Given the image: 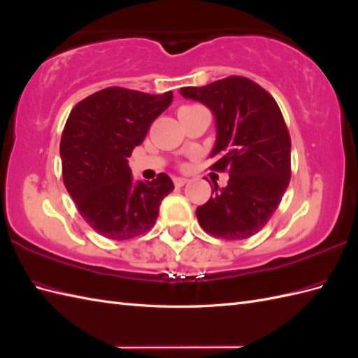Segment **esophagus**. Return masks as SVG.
<instances>
[{
    "instance_id": "obj_1",
    "label": "esophagus",
    "mask_w": 358,
    "mask_h": 358,
    "mask_svg": "<svg viewBox=\"0 0 358 358\" xmlns=\"http://www.w3.org/2000/svg\"><path fill=\"white\" fill-rule=\"evenodd\" d=\"M187 182H188V179H185V178H176V179H175V185H176L178 188H180V187L185 185Z\"/></svg>"
}]
</instances>
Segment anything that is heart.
Listing matches in <instances>:
<instances>
[{
    "mask_svg": "<svg viewBox=\"0 0 358 358\" xmlns=\"http://www.w3.org/2000/svg\"><path fill=\"white\" fill-rule=\"evenodd\" d=\"M187 107H189V106H187Z\"/></svg>",
    "mask_w": 358,
    "mask_h": 358,
    "instance_id": "heart-1",
    "label": "heart"
}]
</instances>
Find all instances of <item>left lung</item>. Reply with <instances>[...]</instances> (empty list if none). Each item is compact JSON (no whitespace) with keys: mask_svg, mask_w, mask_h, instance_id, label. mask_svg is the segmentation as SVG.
<instances>
[{"mask_svg":"<svg viewBox=\"0 0 358 358\" xmlns=\"http://www.w3.org/2000/svg\"><path fill=\"white\" fill-rule=\"evenodd\" d=\"M180 95L209 107L216 140L210 154L216 171H229V183H213L209 201L196 210L201 229L227 241L257 234L278 209L291 178V140L275 99L241 76Z\"/></svg>","mask_w":358,"mask_h":358,"instance_id":"8db88e82","label":"left lung"}]
</instances>
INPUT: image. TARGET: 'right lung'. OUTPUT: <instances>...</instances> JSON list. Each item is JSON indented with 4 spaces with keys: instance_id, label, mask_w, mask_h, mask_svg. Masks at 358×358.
Listing matches in <instances>:
<instances>
[{
    "instance_id": "obj_1",
    "label": "right lung",
    "mask_w": 358,
    "mask_h": 358,
    "mask_svg": "<svg viewBox=\"0 0 358 358\" xmlns=\"http://www.w3.org/2000/svg\"><path fill=\"white\" fill-rule=\"evenodd\" d=\"M173 101L161 95L107 88L74 106L61 137L62 179L82 218L112 241L146 233L159 204L175 189L166 173L134 180L128 157Z\"/></svg>"
}]
</instances>
